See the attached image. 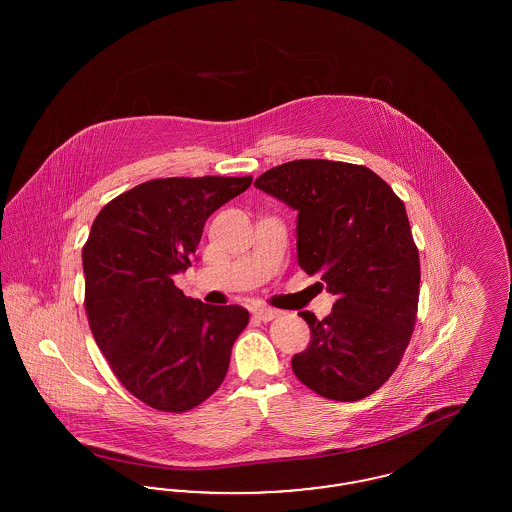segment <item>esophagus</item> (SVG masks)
<instances>
[{"label":"esophagus","instance_id":"obj_1","mask_svg":"<svg viewBox=\"0 0 512 512\" xmlns=\"http://www.w3.org/2000/svg\"><path fill=\"white\" fill-rule=\"evenodd\" d=\"M280 315L276 309H270V307H257V309H253V317L259 318V320H263V322H268V320H272V318H276Z\"/></svg>","mask_w":512,"mask_h":512}]
</instances>
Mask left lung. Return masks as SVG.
<instances>
[{
	"label": "left lung",
	"instance_id": "1",
	"mask_svg": "<svg viewBox=\"0 0 512 512\" xmlns=\"http://www.w3.org/2000/svg\"><path fill=\"white\" fill-rule=\"evenodd\" d=\"M255 186L297 211V263L338 299L328 317L301 311L311 343L295 376L318 395L359 401L399 366L413 336L420 261L403 201L363 165L299 159Z\"/></svg>",
	"mask_w": 512,
	"mask_h": 512
}]
</instances>
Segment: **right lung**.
<instances>
[{
    "label": "right lung",
    "instance_id": "obj_1",
    "mask_svg": "<svg viewBox=\"0 0 512 512\" xmlns=\"http://www.w3.org/2000/svg\"><path fill=\"white\" fill-rule=\"evenodd\" d=\"M251 176L157 178L117 195L82 249L84 307L122 386L151 409L186 413L219 390L249 313L207 305L174 286L190 267L205 220Z\"/></svg>",
    "mask_w": 512,
    "mask_h": 512
}]
</instances>
